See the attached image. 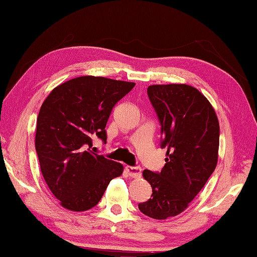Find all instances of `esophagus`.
Segmentation results:
<instances>
[{"instance_id": "1", "label": "esophagus", "mask_w": 257, "mask_h": 257, "mask_svg": "<svg viewBox=\"0 0 257 257\" xmlns=\"http://www.w3.org/2000/svg\"><path fill=\"white\" fill-rule=\"evenodd\" d=\"M125 170L130 177H140L142 173V168L138 166H127L125 167Z\"/></svg>"}]
</instances>
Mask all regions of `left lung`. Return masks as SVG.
I'll return each instance as SVG.
<instances>
[{"label": "left lung", "instance_id": "left-lung-1", "mask_svg": "<svg viewBox=\"0 0 257 257\" xmlns=\"http://www.w3.org/2000/svg\"><path fill=\"white\" fill-rule=\"evenodd\" d=\"M148 96L160 123V148H167V158L161 172H143L152 195L138 208L146 216L166 219L184 211L214 173L219 124L209 101L191 85H150Z\"/></svg>", "mask_w": 257, "mask_h": 257}]
</instances>
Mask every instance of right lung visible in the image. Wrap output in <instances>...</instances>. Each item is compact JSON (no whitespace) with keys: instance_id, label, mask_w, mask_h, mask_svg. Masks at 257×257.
Segmentation results:
<instances>
[{"instance_id":"1","label":"right lung","mask_w":257,"mask_h":257,"mask_svg":"<svg viewBox=\"0 0 257 257\" xmlns=\"http://www.w3.org/2000/svg\"><path fill=\"white\" fill-rule=\"evenodd\" d=\"M135 83L80 76L56 87L43 101L36 124L35 150L49 189L64 208L95 207L121 164L93 153L95 138L105 144L113 107Z\"/></svg>"}]
</instances>
